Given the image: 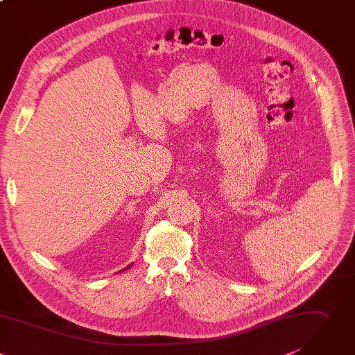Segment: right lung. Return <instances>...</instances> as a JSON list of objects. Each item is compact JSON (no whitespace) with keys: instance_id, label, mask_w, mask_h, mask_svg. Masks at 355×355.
Returning <instances> with one entry per match:
<instances>
[{"instance_id":"1","label":"right lung","mask_w":355,"mask_h":355,"mask_svg":"<svg viewBox=\"0 0 355 355\" xmlns=\"http://www.w3.org/2000/svg\"><path fill=\"white\" fill-rule=\"evenodd\" d=\"M127 268H128V267H127ZM124 270H125V268H124Z\"/></svg>"}]
</instances>
